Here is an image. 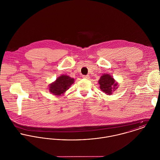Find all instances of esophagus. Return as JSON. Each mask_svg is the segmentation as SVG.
I'll list each match as a JSON object with an SVG mask.
<instances>
[{
  "mask_svg": "<svg viewBox=\"0 0 160 160\" xmlns=\"http://www.w3.org/2000/svg\"><path fill=\"white\" fill-rule=\"evenodd\" d=\"M82 78H85V79H89L90 76L89 75H83L82 76Z\"/></svg>",
  "mask_w": 160,
  "mask_h": 160,
  "instance_id": "1",
  "label": "esophagus"
}]
</instances>
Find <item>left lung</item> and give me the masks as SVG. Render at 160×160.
<instances>
[{"label":"left lung","instance_id":"8db88e82","mask_svg":"<svg viewBox=\"0 0 160 160\" xmlns=\"http://www.w3.org/2000/svg\"><path fill=\"white\" fill-rule=\"evenodd\" d=\"M100 88L102 91L107 95H112L113 92L118 88V83L114 78L108 74H103L98 81Z\"/></svg>","mask_w":160,"mask_h":160}]
</instances>
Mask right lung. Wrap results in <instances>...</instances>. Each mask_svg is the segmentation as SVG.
Listing matches in <instances>:
<instances>
[{"label": "right lung", "mask_w": 160, "mask_h": 160, "mask_svg": "<svg viewBox=\"0 0 160 160\" xmlns=\"http://www.w3.org/2000/svg\"><path fill=\"white\" fill-rule=\"evenodd\" d=\"M74 81V79L68 76L62 75L49 85V91L55 95H61L68 89Z\"/></svg>", "instance_id": "right-lung-1"}]
</instances>
